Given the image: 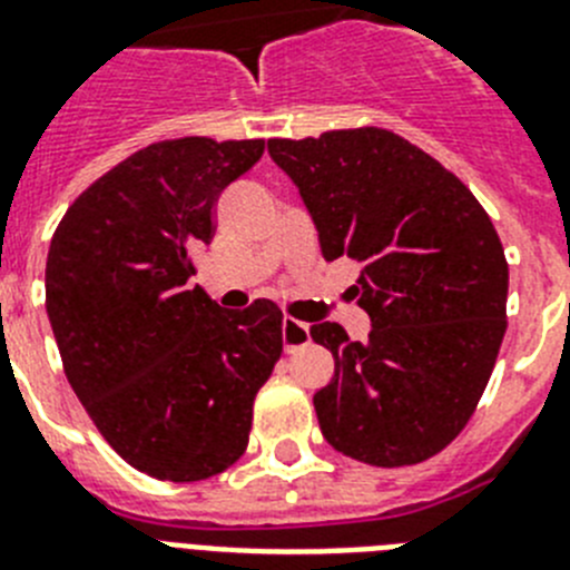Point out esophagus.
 I'll list each match as a JSON object with an SVG mask.
<instances>
[{
	"label": "esophagus",
	"mask_w": 570,
	"mask_h": 570,
	"mask_svg": "<svg viewBox=\"0 0 570 570\" xmlns=\"http://www.w3.org/2000/svg\"><path fill=\"white\" fill-rule=\"evenodd\" d=\"M311 342V331L305 322L294 320V316H285L282 320V345H285V351H296V347L308 345Z\"/></svg>",
	"instance_id": "obj_1"
}]
</instances>
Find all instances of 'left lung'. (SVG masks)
<instances>
[{
    "instance_id": "obj_1",
    "label": "left lung",
    "mask_w": 570,
    "mask_h": 570,
    "mask_svg": "<svg viewBox=\"0 0 570 570\" xmlns=\"http://www.w3.org/2000/svg\"><path fill=\"white\" fill-rule=\"evenodd\" d=\"M268 154L299 188L322 256L362 265L367 340L311 325L334 354V380L314 394L322 436L376 468L431 460L476 411L508 328V262L491 216L394 130L268 139Z\"/></svg>"
}]
</instances>
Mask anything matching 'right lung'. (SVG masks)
<instances>
[{"label": "right lung", "instance_id": "right-lung-1", "mask_svg": "<svg viewBox=\"0 0 570 570\" xmlns=\"http://www.w3.org/2000/svg\"><path fill=\"white\" fill-rule=\"evenodd\" d=\"M265 139H165L130 154L65 210L45 265V308L65 376L136 471L196 482L248 448L254 400L282 356V311L219 308L194 254L214 205Z\"/></svg>", "mask_w": 570, "mask_h": 570}]
</instances>
